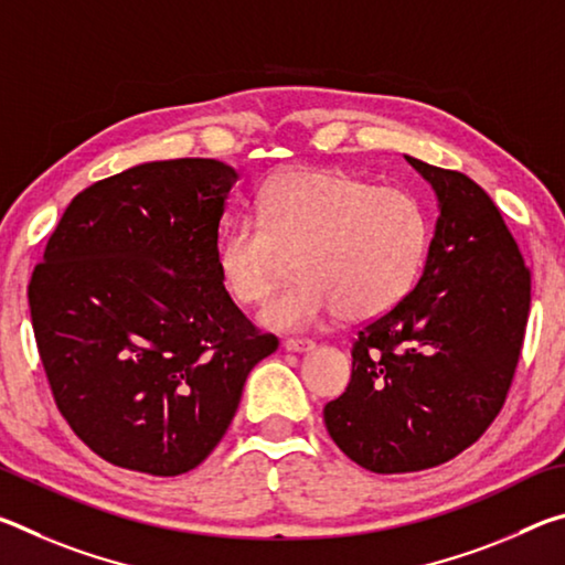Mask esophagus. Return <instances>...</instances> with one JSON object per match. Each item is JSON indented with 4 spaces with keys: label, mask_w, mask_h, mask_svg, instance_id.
<instances>
[{
    "label": "esophagus",
    "mask_w": 565,
    "mask_h": 565,
    "mask_svg": "<svg viewBox=\"0 0 565 565\" xmlns=\"http://www.w3.org/2000/svg\"><path fill=\"white\" fill-rule=\"evenodd\" d=\"M284 349L291 351V353H306V351L313 349V341H309V339H286Z\"/></svg>",
    "instance_id": "esophagus-1"
}]
</instances>
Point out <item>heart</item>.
Returning <instances> with one entry per match:
<instances>
[{"mask_svg": "<svg viewBox=\"0 0 565 565\" xmlns=\"http://www.w3.org/2000/svg\"><path fill=\"white\" fill-rule=\"evenodd\" d=\"M426 248L428 218L408 191L376 189L337 169H296L266 184L259 218L228 226L216 262L238 303L264 301L299 271L259 321L306 329L337 311L369 321L394 309L414 289Z\"/></svg>", "mask_w": 565, "mask_h": 565, "instance_id": "heart-1", "label": "heart"}]
</instances>
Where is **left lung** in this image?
Here are the masks:
<instances>
[{"instance_id": "obj_1", "label": "left lung", "mask_w": 565, "mask_h": 565, "mask_svg": "<svg viewBox=\"0 0 565 565\" xmlns=\"http://www.w3.org/2000/svg\"><path fill=\"white\" fill-rule=\"evenodd\" d=\"M438 202L420 279L359 331L351 381L323 406L329 436L374 473L420 471L471 446L509 394L531 274L493 199L416 157Z\"/></svg>"}]
</instances>
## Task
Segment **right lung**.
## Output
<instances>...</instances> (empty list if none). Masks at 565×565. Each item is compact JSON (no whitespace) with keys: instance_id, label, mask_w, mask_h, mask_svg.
<instances>
[{"instance_id":"obj_1","label":"right lung","mask_w":565,"mask_h":565,"mask_svg":"<svg viewBox=\"0 0 565 565\" xmlns=\"http://www.w3.org/2000/svg\"><path fill=\"white\" fill-rule=\"evenodd\" d=\"M236 169L137 164L79 191L30 284L32 327L62 416L94 454L151 476L196 468L222 441L259 333L218 274Z\"/></svg>"}]
</instances>
